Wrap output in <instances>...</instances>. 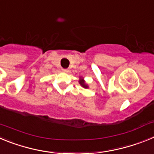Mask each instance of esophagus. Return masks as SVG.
Here are the masks:
<instances>
[{"mask_svg": "<svg viewBox=\"0 0 154 154\" xmlns=\"http://www.w3.org/2000/svg\"><path fill=\"white\" fill-rule=\"evenodd\" d=\"M62 72H65V73H68L69 72V70L68 69H62Z\"/></svg>", "mask_w": 154, "mask_h": 154, "instance_id": "obj_1", "label": "esophagus"}]
</instances>
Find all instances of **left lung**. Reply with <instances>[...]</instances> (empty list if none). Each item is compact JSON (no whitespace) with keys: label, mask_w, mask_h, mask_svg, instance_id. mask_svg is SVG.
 <instances>
[{"label":"left lung","mask_w":154,"mask_h":154,"mask_svg":"<svg viewBox=\"0 0 154 154\" xmlns=\"http://www.w3.org/2000/svg\"><path fill=\"white\" fill-rule=\"evenodd\" d=\"M79 84L80 85H82V86L83 87V88H85V89H87V88H88V85H86V84L85 83V81H84V79H82V78H80V79H79Z\"/></svg>","instance_id":"left-lung-1"}]
</instances>
